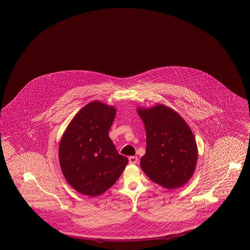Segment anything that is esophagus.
Returning a JSON list of instances; mask_svg holds the SVG:
<instances>
[{
	"instance_id": "obj_1",
	"label": "esophagus",
	"mask_w": 250,
	"mask_h": 250,
	"mask_svg": "<svg viewBox=\"0 0 250 250\" xmlns=\"http://www.w3.org/2000/svg\"><path fill=\"white\" fill-rule=\"evenodd\" d=\"M128 160L130 164H136L138 161V158L136 156H131V157H129Z\"/></svg>"
}]
</instances>
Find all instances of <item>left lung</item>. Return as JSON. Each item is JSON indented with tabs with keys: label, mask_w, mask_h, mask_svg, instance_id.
<instances>
[{
	"label": "left lung",
	"mask_w": 250,
	"mask_h": 250,
	"mask_svg": "<svg viewBox=\"0 0 250 250\" xmlns=\"http://www.w3.org/2000/svg\"><path fill=\"white\" fill-rule=\"evenodd\" d=\"M146 135V154L140 166L152 182L177 189L194 173L198 149L194 136L182 116L163 104L138 108Z\"/></svg>",
	"instance_id": "1"
}]
</instances>
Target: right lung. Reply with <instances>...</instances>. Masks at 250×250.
I'll return each mask as SVG.
<instances>
[{
	"instance_id": "obj_1",
	"label": "right lung",
	"mask_w": 250,
	"mask_h": 250,
	"mask_svg": "<svg viewBox=\"0 0 250 250\" xmlns=\"http://www.w3.org/2000/svg\"><path fill=\"white\" fill-rule=\"evenodd\" d=\"M115 108L91 102L76 114L59 148L61 170L68 184L88 196H98L114 185L128 159L109 137Z\"/></svg>"
}]
</instances>
